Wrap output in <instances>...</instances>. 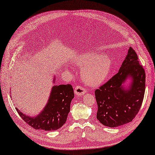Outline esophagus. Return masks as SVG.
<instances>
[{
	"mask_svg": "<svg viewBox=\"0 0 155 155\" xmlns=\"http://www.w3.org/2000/svg\"><path fill=\"white\" fill-rule=\"evenodd\" d=\"M85 93H86V91H85V89L84 88L81 87V85H77V86L74 88V94H75V95H77L78 96H82Z\"/></svg>",
	"mask_w": 155,
	"mask_h": 155,
	"instance_id": "esophagus-1",
	"label": "esophagus"
}]
</instances>
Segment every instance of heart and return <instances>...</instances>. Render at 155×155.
I'll return each instance as SVG.
<instances>
[{"label":"heart","instance_id":"heart-1","mask_svg":"<svg viewBox=\"0 0 155 155\" xmlns=\"http://www.w3.org/2000/svg\"><path fill=\"white\" fill-rule=\"evenodd\" d=\"M73 64L82 68L83 81L90 86H98L104 83L109 74L111 61L104 55L98 53H84L78 55Z\"/></svg>","mask_w":155,"mask_h":155}]
</instances>
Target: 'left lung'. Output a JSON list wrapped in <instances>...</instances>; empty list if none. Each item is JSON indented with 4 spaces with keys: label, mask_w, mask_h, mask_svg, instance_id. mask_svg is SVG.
<instances>
[{
    "label": "left lung",
    "mask_w": 155,
    "mask_h": 155,
    "mask_svg": "<svg viewBox=\"0 0 155 155\" xmlns=\"http://www.w3.org/2000/svg\"><path fill=\"white\" fill-rule=\"evenodd\" d=\"M130 81L126 88L124 84ZM146 74L135 51L130 47L118 73L95 91L96 117L108 127L131 122L139 112L145 93Z\"/></svg>",
    "instance_id": "8db88e82"
}]
</instances>
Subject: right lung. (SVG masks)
I'll return each instance as SVG.
<instances>
[{"mask_svg":"<svg viewBox=\"0 0 155 155\" xmlns=\"http://www.w3.org/2000/svg\"><path fill=\"white\" fill-rule=\"evenodd\" d=\"M55 78L54 77L53 83H55ZM73 98L74 92L71 85H54L48 102L43 110L37 116H27L20 111L18 108H16V110L22 119L34 129L57 130L66 123Z\"/></svg>","mask_w":155,"mask_h":155,"instance_id":"obj_1","label":"right lung"}]
</instances>
